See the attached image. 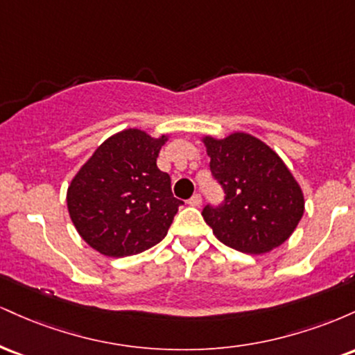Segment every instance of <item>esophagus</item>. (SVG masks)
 I'll use <instances>...</instances> for the list:
<instances>
[{"label":"esophagus","instance_id":"1","mask_svg":"<svg viewBox=\"0 0 355 355\" xmlns=\"http://www.w3.org/2000/svg\"><path fill=\"white\" fill-rule=\"evenodd\" d=\"M189 205H191V207H200L202 205V197H200V193H195V195H191V197L189 198Z\"/></svg>","mask_w":355,"mask_h":355}]
</instances>
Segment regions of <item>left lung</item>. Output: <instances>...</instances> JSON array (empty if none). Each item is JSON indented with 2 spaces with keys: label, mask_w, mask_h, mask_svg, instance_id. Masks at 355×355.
<instances>
[{
  "label": "left lung",
  "mask_w": 355,
  "mask_h": 355,
  "mask_svg": "<svg viewBox=\"0 0 355 355\" xmlns=\"http://www.w3.org/2000/svg\"><path fill=\"white\" fill-rule=\"evenodd\" d=\"M214 178L225 191L202 217L220 242L245 254H266L292 235L304 215V193L270 146L248 133L203 137Z\"/></svg>",
  "instance_id": "left-lung-1"
}]
</instances>
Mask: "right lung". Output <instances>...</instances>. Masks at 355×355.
Returning <instances> with one entry per match:
<instances>
[{
    "instance_id": "right-lung-1",
    "label": "right lung",
    "mask_w": 355,
    "mask_h": 355,
    "mask_svg": "<svg viewBox=\"0 0 355 355\" xmlns=\"http://www.w3.org/2000/svg\"><path fill=\"white\" fill-rule=\"evenodd\" d=\"M168 137L128 128L105 140L67 191L70 218L81 239L107 257L140 254L165 239L182 200L170 175L157 166Z\"/></svg>"
}]
</instances>
